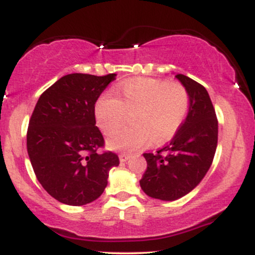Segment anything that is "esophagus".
<instances>
[{
  "mask_svg": "<svg viewBox=\"0 0 255 255\" xmlns=\"http://www.w3.org/2000/svg\"><path fill=\"white\" fill-rule=\"evenodd\" d=\"M129 153H126V152H124V153H120V160L121 162H126V160L129 159Z\"/></svg>",
  "mask_w": 255,
  "mask_h": 255,
  "instance_id": "obj_1",
  "label": "esophagus"
}]
</instances>
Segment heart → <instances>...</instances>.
Wrapping results in <instances>:
<instances>
[{
  "label": "heart",
  "instance_id": "heart-1",
  "mask_svg": "<svg viewBox=\"0 0 255 255\" xmlns=\"http://www.w3.org/2000/svg\"><path fill=\"white\" fill-rule=\"evenodd\" d=\"M121 99L111 93L98 98L97 124L109 134L132 114L133 125L114 131L108 145L115 150H135L153 140L164 142L176 133L189 109V95L183 85L156 78H131L120 86Z\"/></svg>",
  "mask_w": 255,
  "mask_h": 255
}]
</instances>
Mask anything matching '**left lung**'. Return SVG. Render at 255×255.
Returning a JSON list of instances; mask_svg holds the SVG:
<instances>
[{
  "instance_id": "left-lung-1",
  "label": "left lung",
  "mask_w": 255,
  "mask_h": 255,
  "mask_svg": "<svg viewBox=\"0 0 255 255\" xmlns=\"http://www.w3.org/2000/svg\"><path fill=\"white\" fill-rule=\"evenodd\" d=\"M176 78L188 91V115L169 144L144 153L147 168L140 180L148 197L168 201L198 186L212 164L218 141L217 116L206 89L183 74Z\"/></svg>"
}]
</instances>
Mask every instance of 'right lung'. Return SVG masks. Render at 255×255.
I'll use <instances>...</instances> for the list:
<instances>
[{"label": "right lung", "instance_id": "right-lung-1", "mask_svg": "<svg viewBox=\"0 0 255 255\" xmlns=\"http://www.w3.org/2000/svg\"><path fill=\"white\" fill-rule=\"evenodd\" d=\"M116 74L64 75L40 95L28 122L27 152L34 174L52 198L81 206L104 192L119 156L104 147L95 105Z\"/></svg>", "mask_w": 255, "mask_h": 255}]
</instances>
